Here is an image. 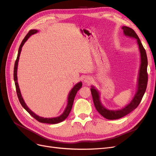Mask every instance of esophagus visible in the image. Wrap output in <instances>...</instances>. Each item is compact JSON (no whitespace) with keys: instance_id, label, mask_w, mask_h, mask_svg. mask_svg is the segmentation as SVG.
<instances>
[{"instance_id":"34e87169","label":"esophagus","mask_w":156,"mask_h":156,"mask_svg":"<svg viewBox=\"0 0 156 156\" xmlns=\"http://www.w3.org/2000/svg\"><path fill=\"white\" fill-rule=\"evenodd\" d=\"M92 81V78H90V77H88V76L84 77V80H83L84 83H87V84H90V83H91Z\"/></svg>"}]
</instances>
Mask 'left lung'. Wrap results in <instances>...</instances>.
<instances>
[{
  "mask_svg": "<svg viewBox=\"0 0 156 156\" xmlns=\"http://www.w3.org/2000/svg\"><path fill=\"white\" fill-rule=\"evenodd\" d=\"M125 36L136 40V44L138 45L140 53V67L139 69L137 82H136V90L131 101L124 107L120 109H108L102 104L100 100V92L94 87L91 86V94L93 98L94 106L100 114L108 120H116L120 119L129 112L133 111L137 107L145 93L148 82L147 66L148 59L146 51L141 44L138 36L135 31L129 27L123 26L122 27Z\"/></svg>",
  "mask_w": 156,
  "mask_h": 156,
  "instance_id": "obj_1",
  "label": "left lung"
}]
</instances>
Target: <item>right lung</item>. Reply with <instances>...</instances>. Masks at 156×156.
<instances>
[{
  "label": "right lung",
  "instance_id": "right-lung-1",
  "mask_svg": "<svg viewBox=\"0 0 156 156\" xmlns=\"http://www.w3.org/2000/svg\"><path fill=\"white\" fill-rule=\"evenodd\" d=\"M38 32V30L36 29H32L30 30L29 33L27 34V36L25 37V38L23 39V40L22 41L21 44L20 46V48H19L18 50V54H17V59L16 60L15 62V65H14V70H13V79H14V81H15V84H16V92H17V97L19 100H20V102L21 104L22 107L25 108V109L29 113V114L33 117L36 120H37L38 122H41V123H45V124H58L60 123V122L64 121L65 119H67V117L68 116L69 112L72 110V105L73 103V101H74V98L75 95L77 92V91L79 90H80L82 87V82L80 81L79 83H77L72 88V89L71 90L69 93L68 94V103H67V105L66 107L65 110L64 111V112H62V115H60V116H57V117H53V118H44V117H41L40 116L38 115H37L34 112H32L30 108L27 107V104L25 103L24 100L22 97L21 93L20 91V87H19V84L17 82V66H18V62H19V60H20V54L22 50V48L23 45L25 44V42L27 41V40L29 38V37L33 35L36 34Z\"/></svg>",
  "mask_w": 156,
  "mask_h": 156
}]
</instances>
